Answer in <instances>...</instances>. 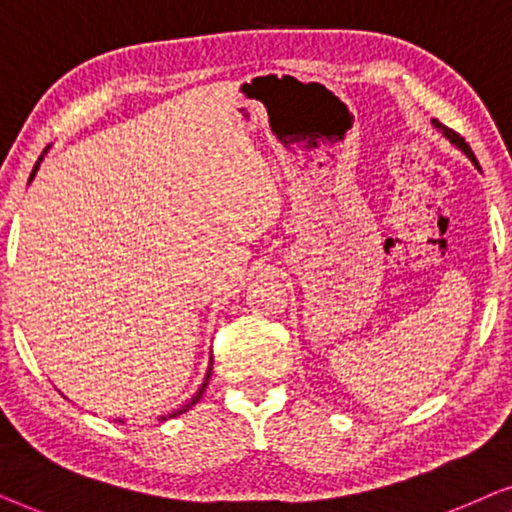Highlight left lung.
Segmentation results:
<instances>
[{"label": "left lung", "instance_id": "1", "mask_svg": "<svg viewBox=\"0 0 512 512\" xmlns=\"http://www.w3.org/2000/svg\"><path fill=\"white\" fill-rule=\"evenodd\" d=\"M435 126H438V128H442V133H445V135H447V138H449V140H452L456 147H461V149H463V152H466V156H468V159H470V161H473V163H475V166H478V168H480V163H478V159H475L473 149H470V147H468V142H466V140H463L459 133H454V131H452V128H447V126H440V124H438V121H435Z\"/></svg>", "mask_w": 512, "mask_h": 512}]
</instances>
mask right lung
Segmentation results:
<instances>
[{
	"label": "right lung",
	"mask_w": 512,
	"mask_h": 512,
	"mask_svg": "<svg viewBox=\"0 0 512 512\" xmlns=\"http://www.w3.org/2000/svg\"><path fill=\"white\" fill-rule=\"evenodd\" d=\"M39 161H42V159H39ZM39 161H37V163H34V168H32V175H30V180H32V177H34V170H37V166H39ZM210 365H213V363H210ZM210 370H213V367H210ZM210 370H208V374H206V381H203V384H201V388H199V393H196V395H194L192 405H196V403H199V400H201V395H203V391H206V386H208V381H210ZM185 410H189V405L185 407ZM185 410H180V412H185ZM180 412H177V414H180ZM170 417H175V414H170Z\"/></svg>",
	"instance_id": "add662e5"
}]
</instances>
